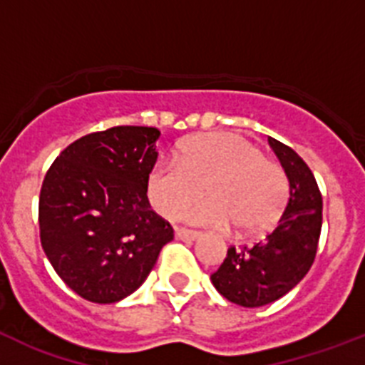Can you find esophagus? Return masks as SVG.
Returning a JSON list of instances; mask_svg holds the SVG:
<instances>
[{
    "mask_svg": "<svg viewBox=\"0 0 365 365\" xmlns=\"http://www.w3.org/2000/svg\"><path fill=\"white\" fill-rule=\"evenodd\" d=\"M175 235H177V240L193 241V240H197V237H201V232L188 230V228H177Z\"/></svg>",
    "mask_w": 365,
    "mask_h": 365,
    "instance_id": "34e87169",
    "label": "esophagus"
}]
</instances>
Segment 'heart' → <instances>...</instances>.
<instances>
[{
    "mask_svg": "<svg viewBox=\"0 0 365 365\" xmlns=\"http://www.w3.org/2000/svg\"><path fill=\"white\" fill-rule=\"evenodd\" d=\"M188 219L205 227L263 232L278 221L289 195V180L278 163L247 138L212 131L188 138L177 160H160L148 173L146 193L153 210L177 219L202 195Z\"/></svg>",
    "mask_w": 365,
    "mask_h": 365,
    "instance_id": "b5f03b06",
    "label": "heart"
}]
</instances>
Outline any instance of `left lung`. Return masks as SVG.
Instances as JSON below:
<instances>
[{
  "label": "left lung",
  "instance_id": "left-lung-1",
  "mask_svg": "<svg viewBox=\"0 0 365 365\" xmlns=\"http://www.w3.org/2000/svg\"><path fill=\"white\" fill-rule=\"evenodd\" d=\"M289 177V201L278 227L254 247H230L212 274V283L228 302L261 307L294 289L309 272L322 232V193L311 168L291 146L269 137Z\"/></svg>",
  "mask_w": 365,
  "mask_h": 365
}]
</instances>
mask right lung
<instances>
[{"instance_id": "obj_1", "label": "right lung", "mask_w": 365, "mask_h": 365, "mask_svg": "<svg viewBox=\"0 0 365 365\" xmlns=\"http://www.w3.org/2000/svg\"><path fill=\"white\" fill-rule=\"evenodd\" d=\"M157 128L115 125L74 140L47 170L38 221L47 259L71 291L115 303L143 285L173 228L151 210Z\"/></svg>"}]
</instances>
